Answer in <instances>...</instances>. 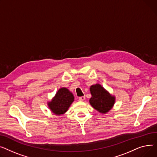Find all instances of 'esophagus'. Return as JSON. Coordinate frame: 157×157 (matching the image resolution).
Here are the masks:
<instances>
[{"mask_svg": "<svg viewBox=\"0 0 157 157\" xmlns=\"http://www.w3.org/2000/svg\"><path fill=\"white\" fill-rule=\"evenodd\" d=\"M85 96H81V97H79V99H80V101H84L85 100Z\"/></svg>", "mask_w": 157, "mask_h": 157, "instance_id": "1", "label": "esophagus"}]
</instances>
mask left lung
Masks as SVG:
<instances>
[{"label": "left lung", "instance_id": "1", "mask_svg": "<svg viewBox=\"0 0 157 157\" xmlns=\"http://www.w3.org/2000/svg\"><path fill=\"white\" fill-rule=\"evenodd\" d=\"M90 91L92 95L90 104L99 112L105 113L112 108L115 103V97L110 95L101 85L92 86Z\"/></svg>", "mask_w": 157, "mask_h": 157}]
</instances>
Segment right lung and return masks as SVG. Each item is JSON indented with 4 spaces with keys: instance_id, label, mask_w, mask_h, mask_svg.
Returning <instances> with one entry per match:
<instances>
[{
    "instance_id": "obj_1",
    "label": "right lung",
    "mask_w": 157,
    "mask_h": 157,
    "mask_svg": "<svg viewBox=\"0 0 157 157\" xmlns=\"http://www.w3.org/2000/svg\"><path fill=\"white\" fill-rule=\"evenodd\" d=\"M74 100L71 93L67 88H61L55 95L48 105L51 111L56 115H59L65 113Z\"/></svg>"
}]
</instances>
